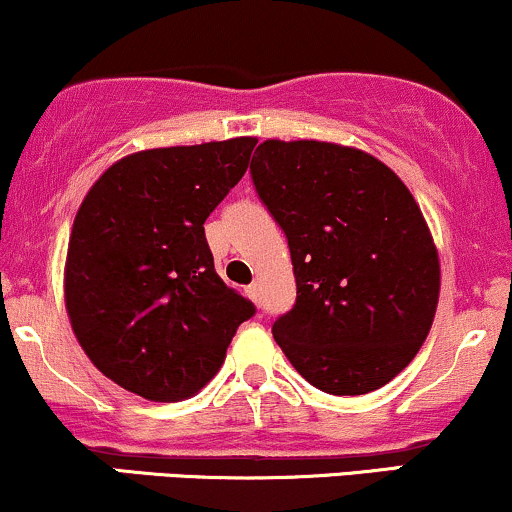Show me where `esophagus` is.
<instances>
[{
	"label": "esophagus",
	"instance_id": "esophagus-1",
	"mask_svg": "<svg viewBox=\"0 0 512 512\" xmlns=\"http://www.w3.org/2000/svg\"><path fill=\"white\" fill-rule=\"evenodd\" d=\"M245 293H248V298L252 303H260V286L257 284H250L248 289H245Z\"/></svg>",
	"mask_w": 512,
	"mask_h": 512
}]
</instances>
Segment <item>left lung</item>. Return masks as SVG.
<instances>
[{
    "instance_id": "left-lung-1",
    "label": "left lung",
    "mask_w": 512,
    "mask_h": 512,
    "mask_svg": "<svg viewBox=\"0 0 512 512\" xmlns=\"http://www.w3.org/2000/svg\"><path fill=\"white\" fill-rule=\"evenodd\" d=\"M250 170L296 276L276 344L317 390H380L419 354L438 308L440 257L419 202L383 161L334 142L267 139Z\"/></svg>"
}]
</instances>
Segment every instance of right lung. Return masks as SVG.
<instances>
[{
  "mask_svg": "<svg viewBox=\"0 0 512 512\" xmlns=\"http://www.w3.org/2000/svg\"><path fill=\"white\" fill-rule=\"evenodd\" d=\"M255 137L134 151L74 216L64 305L105 378L149 402L197 395L255 305L214 269L204 221L248 170Z\"/></svg>",
  "mask_w": 512,
  "mask_h": 512,
  "instance_id": "right-lung-1",
  "label": "right lung"
}]
</instances>
